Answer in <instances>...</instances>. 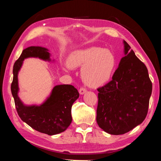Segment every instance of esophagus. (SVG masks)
I'll use <instances>...</instances> for the list:
<instances>
[{"instance_id": "obj_1", "label": "esophagus", "mask_w": 161, "mask_h": 161, "mask_svg": "<svg viewBox=\"0 0 161 161\" xmlns=\"http://www.w3.org/2000/svg\"><path fill=\"white\" fill-rule=\"evenodd\" d=\"M79 91H80V93L81 95H83V94H85L86 92H87V89L82 87H81L80 89V90H79Z\"/></svg>"}]
</instances>
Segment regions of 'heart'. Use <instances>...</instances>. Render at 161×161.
Wrapping results in <instances>:
<instances>
[{"instance_id": "obj_1", "label": "heart", "mask_w": 161, "mask_h": 161, "mask_svg": "<svg viewBox=\"0 0 161 161\" xmlns=\"http://www.w3.org/2000/svg\"><path fill=\"white\" fill-rule=\"evenodd\" d=\"M68 64L71 68L82 67L81 77L86 85L97 87L110 80L116 59L108 50L91 47L73 52L69 57Z\"/></svg>"}]
</instances>
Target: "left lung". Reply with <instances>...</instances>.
I'll use <instances>...</instances> for the list:
<instances>
[{
  "mask_svg": "<svg viewBox=\"0 0 161 161\" xmlns=\"http://www.w3.org/2000/svg\"><path fill=\"white\" fill-rule=\"evenodd\" d=\"M124 53L112 80L97 88L96 121L105 132L119 135L142 123L147 114L152 82L145 64L126 41Z\"/></svg>",
  "mask_w": 161,
  "mask_h": 161,
  "instance_id": "left-lung-1",
  "label": "left lung"
}]
</instances>
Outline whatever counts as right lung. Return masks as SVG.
<instances>
[{
	"instance_id": "add662e5",
	"label": "right lung",
	"mask_w": 161,
	"mask_h": 161,
	"mask_svg": "<svg viewBox=\"0 0 161 161\" xmlns=\"http://www.w3.org/2000/svg\"><path fill=\"white\" fill-rule=\"evenodd\" d=\"M30 57L50 61L48 50L38 46L25 49L16 61L13 68L14 77L11 90L16 111L21 119L36 131L48 135L63 132L72 121L71 107L80 96L78 90L70 85H57L53 89L51 95L46 101L40 106L24 105L18 96V72L25 58Z\"/></svg>"
}]
</instances>
